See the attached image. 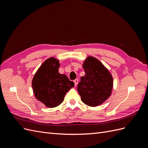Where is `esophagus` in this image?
Wrapping results in <instances>:
<instances>
[{"label":"esophagus","instance_id":"esophagus-1","mask_svg":"<svg viewBox=\"0 0 148 148\" xmlns=\"http://www.w3.org/2000/svg\"><path fill=\"white\" fill-rule=\"evenodd\" d=\"M74 83H75V86H77V84L78 83V79H75L74 80Z\"/></svg>","mask_w":148,"mask_h":148}]
</instances>
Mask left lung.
I'll return each mask as SVG.
<instances>
[{"label":"left lung","instance_id":"obj_1","mask_svg":"<svg viewBox=\"0 0 148 148\" xmlns=\"http://www.w3.org/2000/svg\"><path fill=\"white\" fill-rule=\"evenodd\" d=\"M85 75L81 77L77 90L82 101L90 107L103 104L111 96L114 86L112 75L101 62L92 56L84 60Z\"/></svg>","mask_w":148,"mask_h":148}]
</instances>
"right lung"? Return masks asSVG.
<instances>
[{
  "mask_svg": "<svg viewBox=\"0 0 148 148\" xmlns=\"http://www.w3.org/2000/svg\"><path fill=\"white\" fill-rule=\"evenodd\" d=\"M60 65L59 60L49 58L40 66L32 79L35 97L49 108L59 106L66 93L75 85L65 75L59 73Z\"/></svg>",
  "mask_w": 148,
  "mask_h": 148,
  "instance_id": "add662e5",
  "label": "right lung"
}]
</instances>
